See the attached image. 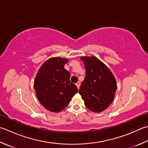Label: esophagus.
<instances>
[{
    "mask_svg": "<svg viewBox=\"0 0 148 148\" xmlns=\"http://www.w3.org/2000/svg\"><path fill=\"white\" fill-rule=\"evenodd\" d=\"M80 85H81V83H80V82H77V83H76V85L77 86V87L78 88H79V86H80Z\"/></svg>",
    "mask_w": 148,
    "mask_h": 148,
    "instance_id": "obj_1",
    "label": "esophagus"
}]
</instances>
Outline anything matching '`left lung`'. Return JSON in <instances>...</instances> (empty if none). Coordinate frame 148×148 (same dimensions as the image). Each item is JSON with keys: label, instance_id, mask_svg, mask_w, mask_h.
Returning a JSON list of instances; mask_svg holds the SVG:
<instances>
[{"label": "left lung", "instance_id": "left-lung-1", "mask_svg": "<svg viewBox=\"0 0 148 148\" xmlns=\"http://www.w3.org/2000/svg\"><path fill=\"white\" fill-rule=\"evenodd\" d=\"M86 76L79 94L86 108L94 112H101L112 103L117 89V83L110 69L95 56L82 57Z\"/></svg>", "mask_w": 148, "mask_h": 148}]
</instances>
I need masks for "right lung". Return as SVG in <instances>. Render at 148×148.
<instances>
[{"mask_svg": "<svg viewBox=\"0 0 148 148\" xmlns=\"http://www.w3.org/2000/svg\"><path fill=\"white\" fill-rule=\"evenodd\" d=\"M68 60L52 58L40 68L34 82L37 98L43 107L53 112L66 108L77 88L70 81L71 74L64 68Z\"/></svg>", "mask_w": 148, "mask_h": 148, "instance_id": "add662e5", "label": "right lung"}]
</instances>
